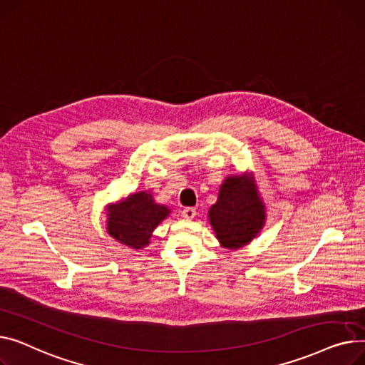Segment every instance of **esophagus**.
<instances>
[{"mask_svg":"<svg viewBox=\"0 0 365 365\" xmlns=\"http://www.w3.org/2000/svg\"><path fill=\"white\" fill-rule=\"evenodd\" d=\"M196 209L195 207H185L184 210H182V218H185V220H192L196 217Z\"/></svg>","mask_w":365,"mask_h":365,"instance_id":"obj_1","label":"esophagus"}]
</instances>
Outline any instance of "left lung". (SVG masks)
<instances>
[{"mask_svg": "<svg viewBox=\"0 0 365 365\" xmlns=\"http://www.w3.org/2000/svg\"><path fill=\"white\" fill-rule=\"evenodd\" d=\"M265 205L247 175L227 177L218 200L209 209V222L222 247L240 249L265 225Z\"/></svg>", "mask_w": 365, "mask_h": 365, "instance_id": "left-lung-1", "label": "left lung"}]
</instances>
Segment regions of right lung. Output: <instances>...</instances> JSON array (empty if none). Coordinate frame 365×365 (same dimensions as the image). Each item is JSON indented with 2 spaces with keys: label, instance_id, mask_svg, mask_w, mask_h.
Listing matches in <instances>:
<instances>
[{
  "label": "right lung",
  "instance_id": "1",
  "mask_svg": "<svg viewBox=\"0 0 365 365\" xmlns=\"http://www.w3.org/2000/svg\"><path fill=\"white\" fill-rule=\"evenodd\" d=\"M169 213L168 206L155 203L152 192L138 191L107 207V232L125 246L143 249Z\"/></svg>",
  "mask_w": 365,
  "mask_h": 365
}]
</instances>
